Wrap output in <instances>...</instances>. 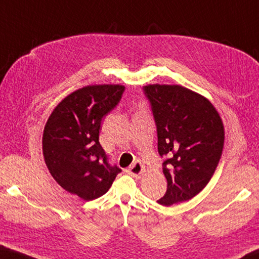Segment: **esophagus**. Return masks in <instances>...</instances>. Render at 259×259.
Returning a JSON list of instances; mask_svg holds the SVG:
<instances>
[{"mask_svg":"<svg viewBox=\"0 0 259 259\" xmlns=\"http://www.w3.org/2000/svg\"><path fill=\"white\" fill-rule=\"evenodd\" d=\"M129 171H130L131 175H133L134 177L139 178L144 172H145V168H144V165H143L142 162L137 161V162H135V163L130 166Z\"/></svg>","mask_w":259,"mask_h":259,"instance_id":"1","label":"esophagus"}]
</instances>
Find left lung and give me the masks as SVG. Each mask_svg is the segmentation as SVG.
<instances>
[{
    "label": "left lung",
    "instance_id": "1",
    "mask_svg": "<svg viewBox=\"0 0 259 259\" xmlns=\"http://www.w3.org/2000/svg\"><path fill=\"white\" fill-rule=\"evenodd\" d=\"M157 128V150L168 159L163 205L184 202L203 190L224 150L225 129L216 107L204 96L179 84H147Z\"/></svg>",
    "mask_w": 259,
    "mask_h": 259
}]
</instances>
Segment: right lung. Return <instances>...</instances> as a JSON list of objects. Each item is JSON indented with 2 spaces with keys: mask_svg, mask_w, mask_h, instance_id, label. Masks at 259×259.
<instances>
[{
  "mask_svg": "<svg viewBox=\"0 0 259 259\" xmlns=\"http://www.w3.org/2000/svg\"><path fill=\"white\" fill-rule=\"evenodd\" d=\"M122 84H89L57 105L45 125L42 152L52 178L65 191L91 201L104 195L121 170L99 144L102 120L120 102Z\"/></svg>",
  "mask_w": 259,
  "mask_h": 259,
  "instance_id": "obj_1",
  "label": "right lung"
}]
</instances>
